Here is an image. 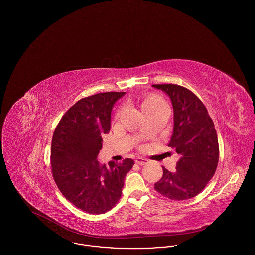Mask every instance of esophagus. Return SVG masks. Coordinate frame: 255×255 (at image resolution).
Returning <instances> with one entry per match:
<instances>
[{
	"instance_id": "34e87169",
	"label": "esophagus",
	"mask_w": 255,
	"mask_h": 255,
	"mask_svg": "<svg viewBox=\"0 0 255 255\" xmlns=\"http://www.w3.org/2000/svg\"><path fill=\"white\" fill-rule=\"evenodd\" d=\"M148 162V159L145 158H141V157H138V158H135V163L139 164V165H144Z\"/></svg>"
}]
</instances>
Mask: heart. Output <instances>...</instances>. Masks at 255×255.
I'll return each instance as SVG.
<instances>
[{"label": "heart", "instance_id": "b5f03b06", "mask_svg": "<svg viewBox=\"0 0 255 255\" xmlns=\"http://www.w3.org/2000/svg\"><path fill=\"white\" fill-rule=\"evenodd\" d=\"M165 106H167V103L162 97H159L158 95H152L145 97L141 104V108L143 112L145 110L156 109V108L165 107Z\"/></svg>", "mask_w": 255, "mask_h": 255}]
</instances>
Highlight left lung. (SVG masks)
Wrapping results in <instances>:
<instances>
[{
	"mask_svg": "<svg viewBox=\"0 0 255 255\" xmlns=\"http://www.w3.org/2000/svg\"><path fill=\"white\" fill-rule=\"evenodd\" d=\"M153 87L171 99L174 128L168 146L180 157L174 172L162 166L163 175L155 189L170 200H188L206 187L217 168L219 144L214 123L204 103L190 90L176 84Z\"/></svg>",
	"mask_w": 255,
	"mask_h": 255,
	"instance_id": "1",
	"label": "left lung"
}]
</instances>
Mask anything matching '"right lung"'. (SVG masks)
Masks as SVG:
<instances>
[{
	"label": "right lung",
	"mask_w": 255,
	"mask_h": 255,
	"mask_svg": "<svg viewBox=\"0 0 255 255\" xmlns=\"http://www.w3.org/2000/svg\"><path fill=\"white\" fill-rule=\"evenodd\" d=\"M124 92L100 93L78 100L57 124L51 140L50 164L61 193L77 208L91 213L109 211L121 199L132 158L97 160L102 135L111 129V113Z\"/></svg>",
	"instance_id": "add662e5"
}]
</instances>
